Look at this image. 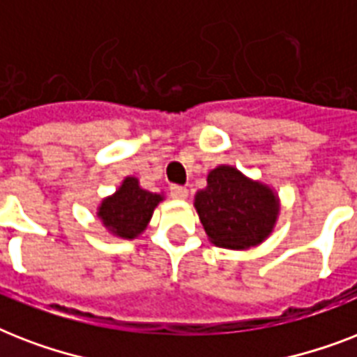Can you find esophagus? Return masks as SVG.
Listing matches in <instances>:
<instances>
[{"mask_svg":"<svg viewBox=\"0 0 357 357\" xmlns=\"http://www.w3.org/2000/svg\"><path fill=\"white\" fill-rule=\"evenodd\" d=\"M170 196L178 198V200H185L189 196V190H187V187H181V185H170Z\"/></svg>","mask_w":357,"mask_h":357,"instance_id":"esophagus-1","label":"esophagus"}]
</instances>
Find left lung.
<instances>
[{"instance_id":"1","label":"left lung","mask_w":357,"mask_h":357,"mask_svg":"<svg viewBox=\"0 0 357 357\" xmlns=\"http://www.w3.org/2000/svg\"><path fill=\"white\" fill-rule=\"evenodd\" d=\"M196 211L213 243L222 248L259 244L276 222L278 202L268 187L250 181L234 167H218L196 195Z\"/></svg>"}]
</instances>
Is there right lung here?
<instances>
[{"instance_id": "right-lung-1", "label": "right lung", "mask_w": 357, "mask_h": 357, "mask_svg": "<svg viewBox=\"0 0 357 357\" xmlns=\"http://www.w3.org/2000/svg\"><path fill=\"white\" fill-rule=\"evenodd\" d=\"M162 198L139 187L135 178L123 179L122 187L111 198L103 200L98 217L114 235L133 238L146 228L151 213Z\"/></svg>"}]
</instances>
